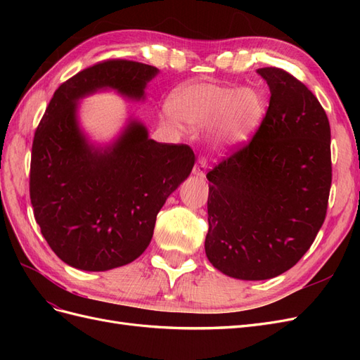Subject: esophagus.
<instances>
[{"label": "esophagus", "mask_w": 360, "mask_h": 360, "mask_svg": "<svg viewBox=\"0 0 360 360\" xmlns=\"http://www.w3.org/2000/svg\"><path fill=\"white\" fill-rule=\"evenodd\" d=\"M205 171H207V160L204 158H200L193 167V174L200 179H204Z\"/></svg>", "instance_id": "esophagus-1"}]
</instances>
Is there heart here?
Returning <instances> with one entry per match:
<instances>
[{
  "label": "heart",
  "instance_id": "heart-1",
  "mask_svg": "<svg viewBox=\"0 0 360 360\" xmlns=\"http://www.w3.org/2000/svg\"><path fill=\"white\" fill-rule=\"evenodd\" d=\"M171 122L189 124L213 122L214 138L224 146L248 141L264 118V101L255 90L198 82L184 85L169 97Z\"/></svg>",
  "mask_w": 360,
  "mask_h": 360
}]
</instances>
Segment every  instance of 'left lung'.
<instances>
[{
    "mask_svg": "<svg viewBox=\"0 0 360 360\" xmlns=\"http://www.w3.org/2000/svg\"><path fill=\"white\" fill-rule=\"evenodd\" d=\"M270 102L248 143L207 172L205 255L222 274L275 278L311 248L328 213L330 126L308 86L279 68H263Z\"/></svg>",
    "mask_w": 360,
    "mask_h": 360,
    "instance_id": "left-lung-1",
    "label": "left lung"
}]
</instances>
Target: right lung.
I'll return each instance as SVG.
<instances>
[{"instance_id":"right-lung-1","label":"right lung","mask_w":360,"mask_h":360,"mask_svg":"<svg viewBox=\"0 0 360 360\" xmlns=\"http://www.w3.org/2000/svg\"><path fill=\"white\" fill-rule=\"evenodd\" d=\"M158 69L112 58L63 82L31 147L30 198L45 240L64 263L102 271L132 263L156 216L195 163L186 144H160L132 122L112 147L93 148L76 124V101L103 86L139 99Z\"/></svg>"}]
</instances>
